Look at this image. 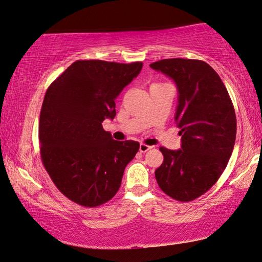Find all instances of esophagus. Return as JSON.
I'll use <instances>...</instances> for the list:
<instances>
[{
    "label": "esophagus",
    "mask_w": 262,
    "mask_h": 262,
    "mask_svg": "<svg viewBox=\"0 0 262 262\" xmlns=\"http://www.w3.org/2000/svg\"><path fill=\"white\" fill-rule=\"evenodd\" d=\"M152 147L151 146H148V144H144V143H141L140 144V152H146V151H148V150H150Z\"/></svg>",
    "instance_id": "esophagus-1"
}]
</instances>
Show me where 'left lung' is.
<instances>
[{"label":"left lung","mask_w":262,"mask_h":262,"mask_svg":"<svg viewBox=\"0 0 262 262\" xmlns=\"http://www.w3.org/2000/svg\"><path fill=\"white\" fill-rule=\"evenodd\" d=\"M176 82L175 121L181 128L178 150L161 147L163 163L157 184L169 197L191 202L222 176L233 151L236 118L233 103L218 73L203 60L171 58L150 64Z\"/></svg>","instance_id":"left-lung-1"}]
</instances>
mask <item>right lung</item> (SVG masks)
I'll list each match as a JSON object with an SVG mask.
<instances>
[{"mask_svg": "<svg viewBox=\"0 0 262 262\" xmlns=\"http://www.w3.org/2000/svg\"><path fill=\"white\" fill-rule=\"evenodd\" d=\"M142 65L77 60L45 93L38 128L41 162L57 189L79 205L111 201L139 150L136 141L112 139L102 121L114 119L116 97Z\"/></svg>", "mask_w": 262, "mask_h": 262, "instance_id": "obj_1", "label": "right lung"}]
</instances>
